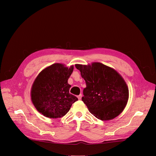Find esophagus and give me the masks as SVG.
I'll return each instance as SVG.
<instances>
[{
    "label": "esophagus",
    "instance_id": "esophagus-1",
    "mask_svg": "<svg viewBox=\"0 0 156 156\" xmlns=\"http://www.w3.org/2000/svg\"><path fill=\"white\" fill-rule=\"evenodd\" d=\"M82 96H83V95L82 94H79V95L77 96V98H78V99L79 100H81V98H82Z\"/></svg>",
    "mask_w": 156,
    "mask_h": 156
}]
</instances>
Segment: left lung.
Here are the masks:
<instances>
[{
	"instance_id": "1",
	"label": "left lung",
	"mask_w": 156,
	"mask_h": 156,
	"mask_svg": "<svg viewBox=\"0 0 156 156\" xmlns=\"http://www.w3.org/2000/svg\"><path fill=\"white\" fill-rule=\"evenodd\" d=\"M87 87L82 101L90 112L101 120L115 119L123 111L129 98L127 84L116 70L100 62L76 64Z\"/></svg>"
}]
</instances>
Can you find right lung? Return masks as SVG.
<instances>
[{
  "mask_svg": "<svg viewBox=\"0 0 156 156\" xmlns=\"http://www.w3.org/2000/svg\"><path fill=\"white\" fill-rule=\"evenodd\" d=\"M73 66L65 67L59 63L52 64L37 75L32 84L31 99L42 115L50 119L62 117L78 98L69 93L68 80Z\"/></svg>",
  "mask_w": 156,
  "mask_h": 156,
  "instance_id": "add662e5",
  "label": "right lung"
}]
</instances>
